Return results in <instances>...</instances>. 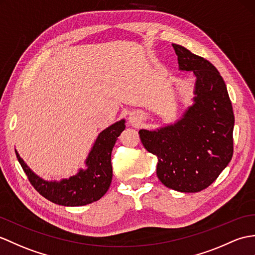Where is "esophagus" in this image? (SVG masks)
Here are the masks:
<instances>
[{
	"label": "esophagus",
	"mask_w": 255,
	"mask_h": 255,
	"mask_svg": "<svg viewBox=\"0 0 255 255\" xmlns=\"http://www.w3.org/2000/svg\"><path fill=\"white\" fill-rule=\"evenodd\" d=\"M141 122V117L138 113H132L129 115V123L133 126H137L138 124Z\"/></svg>",
	"instance_id": "1"
}]
</instances>
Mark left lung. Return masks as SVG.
I'll return each mask as SVG.
<instances>
[{"instance_id":"1","label":"left lung","mask_w":255,"mask_h":255,"mask_svg":"<svg viewBox=\"0 0 255 255\" xmlns=\"http://www.w3.org/2000/svg\"><path fill=\"white\" fill-rule=\"evenodd\" d=\"M179 70L195 77L193 104L180 120L139 130L142 144L157 157L156 175L179 192H199L214 182L234 153L235 116L221 74L205 58L173 44Z\"/></svg>"}]
</instances>
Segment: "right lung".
I'll list each match as a JSON object with an SVG mask.
<instances>
[{"label": "right lung", "mask_w": 255, "mask_h": 255, "mask_svg": "<svg viewBox=\"0 0 255 255\" xmlns=\"http://www.w3.org/2000/svg\"><path fill=\"white\" fill-rule=\"evenodd\" d=\"M125 120L100 132L86 159V169L61 181H47L35 175L16 152L17 159L33 188L51 202L64 206H82L100 200L111 186L113 169L111 155L115 142L125 130Z\"/></svg>", "instance_id": "1"}]
</instances>
